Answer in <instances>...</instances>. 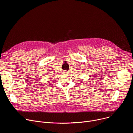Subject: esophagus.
Returning a JSON list of instances; mask_svg holds the SVG:
<instances>
[{
	"label": "esophagus",
	"instance_id": "obj_1",
	"mask_svg": "<svg viewBox=\"0 0 133 133\" xmlns=\"http://www.w3.org/2000/svg\"><path fill=\"white\" fill-rule=\"evenodd\" d=\"M63 74H68V71H66V70H65V71H63Z\"/></svg>",
	"mask_w": 133,
	"mask_h": 133
}]
</instances>
